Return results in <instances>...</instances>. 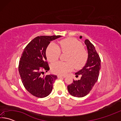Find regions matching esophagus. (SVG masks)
I'll return each mask as SVG.
<instances>
[{"label": "esophagus", "mask_w": 121, "mask_h": 121, "mask_svg": "<svg viewBox=\"0 0 121 121\" xmlns=\"http://www.w3.org/2000/svg\"><path fill=\"white\" fill-rule=\"evenodd\" d=\"M58 78H65V76H61V75H58Z\"/></svg>", "instance_id": "34e87169"}]
</instances>
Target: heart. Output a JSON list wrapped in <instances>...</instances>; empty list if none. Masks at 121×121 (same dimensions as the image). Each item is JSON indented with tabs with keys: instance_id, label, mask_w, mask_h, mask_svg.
<instances>
[{
	"instance_id": "obj_1",
	"label": "heart",
	"mask_w": 121,
	"mask_h": 121,
	"mask_svg": "<svg viewBox=\"0 0 121 121\" xmlns=\"http://www.w3.org/2000/svg\"><path fill=\"white\" fill-rule=\"evenodd\" d=\"M61 51L68 52L67 58L68 62L59 61L53 64L51 69L53 73L58 75H64L74 68H80L86 63L88 52L83 47L81 42L75 38H68L60 40L58 45L50 43L46 49V56L49 61L54 62L58 60Z\"/></svg>"
}]
</instances>
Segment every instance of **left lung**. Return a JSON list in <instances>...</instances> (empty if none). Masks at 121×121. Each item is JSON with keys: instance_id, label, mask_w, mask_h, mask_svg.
I'll return each instance as SVG.
<instances>
[{"instance_id": "obj_1", "label": "left lung", "mask_w": 121, "mask_h": 121, "mask_svg": "<svg viewBox=\"0 0 121 121\" xmlns=\"http://www.w3.org/2000/svg\"><path fill=\"white\" fill-rule=\"evenodd\" d=\"M79 38H82V36ZM88 52V59L85 66L75 73L76 77L81 76L79 80H73V83L68 85L69 93L75 97L81 98L86 95L97 82L101 68V60L93 45L88 39L85 40Z\"/></svg>"}]
</instances>
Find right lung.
I'll return each mask as SVG.
<instances>
[{
    "label": "right lung",
    "instance_id": "add662e5",
    "mask_svg": "<svg viewBox=\"0 0 121 121\" xmlns=\"http://www.w3.org/2000/svg\"><path fill=\"white\" fill-rule=\"evenodd\" d=\"M61 36H40L32 39L24 48L20 59L19 71L24 87L32 95L44 98L51 93L57 78L54 75H43L50 69L46 50L51 41Z\"/></svg>",
    "mask_w": 121,
    "mask_h": 121
}]
</instances>
